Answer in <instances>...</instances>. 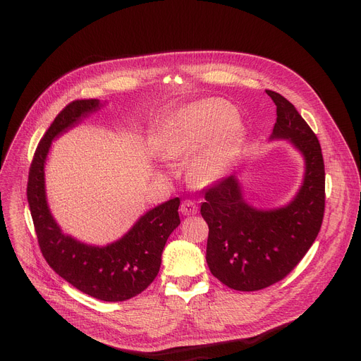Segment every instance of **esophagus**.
Instances as JSON below:
<instances>
[{
	"instance_id": "esophagus-1",
	"label": "esophagus",
	"mask_w": 361,
	"mask_h": 361,
	"mask_svg": "<svg viewBox=\"0 0 361 361\" xmlns=\"http://www.w3.org/2000/svg\"><path fill=\"white\" fill-rule=\"evenodd\" d=\"M180 212L184 215V216H188V215H196L197 214V206L193 200H184L180 206Z\"/></svg>"
}]
</instances>
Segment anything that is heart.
<instances>
[{"instance_id":"obj_1","label":"heart","mask_w":361,"mask_h":361,"mask_svg":"<svg viewBox=\"0 0 361 361\" xmlns=\"http://www.w3.org/2000/svg\"><path fill=\"white\" fill-rule=\"evenodd\" d=\"M228 111L216 101H203L187 106L165 133L161 145L164 158H180L202 145L214 130V137L193 162V177L200 183L214 181L226 152L234 142V127L226 121Z\"/></svg>"}]
</instances>
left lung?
Segmentation results:
<instances>
[{
	"instance_id": "obj_1",
	"label": "left lung",
	"mask_w": 361,
	"mask_h": 361,
	"mask_svg": "<svg viewBox=\"0 0 361 361\" xmlns=\"http://www.w3.org/2000/svg\"><path fill=\"white\" fill-rule=\"evenodd\" d=\"M276 105L271 139H288L305 157V181L286 207L260 211L243 197L235 176L204 192L200 214L209 226L206 262L237 291H257L286 278L314 243L325 214V164L320 143L295 106L267 90Z\"/></svg>"
}]
</instances>
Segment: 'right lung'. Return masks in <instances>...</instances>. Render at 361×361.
<instances>
[{
	"instance_id": "add662e5",
	"label": "right lung",
	"mask_w": 361,
	"mask_h": 361,
	"mask_svg": "<svg viewBox=\"0 0 361 361\" xmlns=\"http://www.w3.org/2000/svg\"><path fill=\"white\" fill-rule=\"evenodd\" d=\"M98 99L70 102L55 117L37 145L29 169L27 202L49 267L82 293L102 301H124L145 291L157 278L165 243L180 225V199H171L146 212L133 228L105 247L87 245L61 233L45 196V159L52 140L99 109Z\"/></svg>"
}]
</instances>
